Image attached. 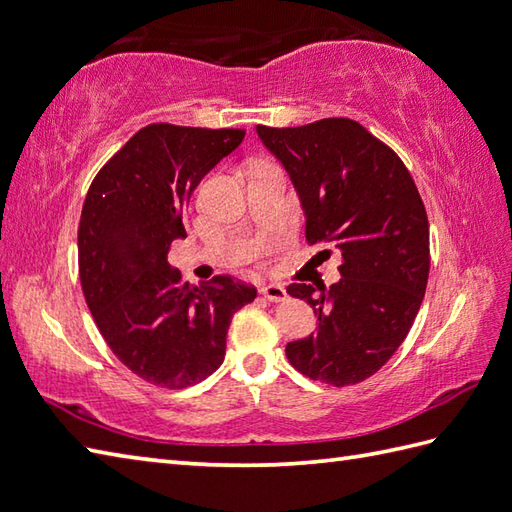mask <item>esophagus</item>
Listing matches in <instances>:
<instances>
[{
    "instance_id": "esophagus-1",
    "label": "esophagus",
    "mask_w": 512,
    "mask_h": 512,
    "mask_svg": "<svg viewBox=\"0 0 512 512\" xmlns=\"http://www.w3.org/2000/svg\"><path fill=\"white\" fill-rule=\"evenodd\" d=\"M261 294H264L266 299L272 301V303H281V301L288 299V292H285V288H283V285H279V283L261 285Z\"/></svg>"
}]
</instances>
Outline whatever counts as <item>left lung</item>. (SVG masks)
<instances>
[{
    "instance_id": "left-lung-1",
    "label": "left lung",
    "mask_w": 512,
    "mask_h": 512,
    "mask_svg": "<svg viewBox=\"0 0 512 512\" xmlns=\"http://www.w3.org/2000/svg\"><path fill=\"white\" fill-rule=\"evenodd\" d=\"M301 198L307 242L342 257L334 285H288L318 331L288 342L290 364L316 382L360 384L406 340L430 275V224L406 165L384 141L327 117L296 128L257 126ZM327 257L331 251H323Z\"/></svg>"
}]
</instances>
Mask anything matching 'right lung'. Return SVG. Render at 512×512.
Listing matches in <instances>:
<instances>
[{
  "instance_id": "1",
  "label": "right lung",
  "mask_w": 512,
  "mask_h": 512,
  "mask_svg": "<svg viewBox=\"0 0 512 512\" xmlns=\"http://www.w3.org/2000/svg\"><path fill=\"white\" fill-rule=\"evenodd\" d=\"M242 128L150 124L93 178L78 227V268L91 316L128 371L187 388L224 360L233 314L253 285L218 275L189 285L168 264L183 211L205 174L244 139Z\"/></svg>"
}]
</instances>
